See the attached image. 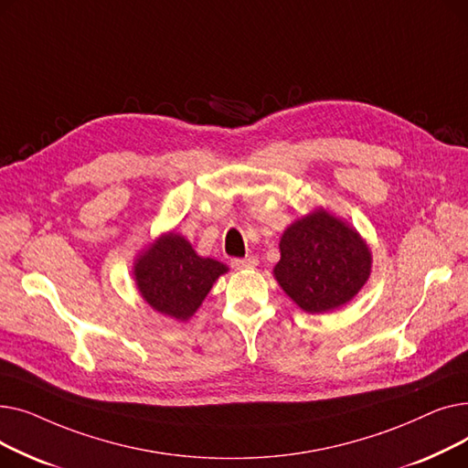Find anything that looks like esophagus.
<instances>
[{"instance_id": "1", "label": "esophagus", "mask_w": 468, "mask_h": 468, "mask_svg": "<svg viewBox=\"0 0 468 468\" xmlns=\"http://www.w3.org/2000/svg\"><path fill=\"white\" fill-rule=\"evenodd\" d=\"M258 265V258L256 256H247V258H235L231 260V267L233 269H247V267H256Z\"/></svg>"}]
</instances>
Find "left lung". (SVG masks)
<instances>
[{
    "label": "left lung",
    "instance_id": "obj_1",
    "mask_svg": "<svg viewBox=\"0 0 468 468\" xmlns=\"http://www.w3.org/2000/svg\"><path fill=\"white\" fill-rule=\"evenodd\" d=\"M273 277L311 314L347 305L372 273V250L349 221L318 207L298 218L279 240Z\"/></svg>",
    "mask_w": 468,
    "mask_h": 468
}]
</instances>
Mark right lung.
I'll use <instances>...</instances> for the list:
<instances>
[{"label": "right lung", "instance_id": "obj_1", "mask_svg": "<svg viewBox=\"0 0 468 468\" xmlns=\"http://www.w3.org/2000/svg\"><path fill=\"white\" fill-rule=\"evenodd\" d=\"M229 271L218 260L203 258L176 233H161L138 252L133 277L142 300L154 311L186 323L201 307L214 282Z\"/></svg>", "mask_w": 468, "mask_h": 468}]
</instances>
